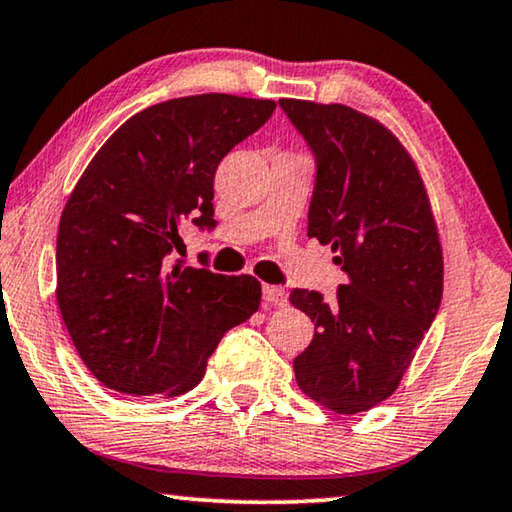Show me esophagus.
Segmentation results:
<instances>
[{"instance_id": "obj_1", "label": "esophagus", "mask_w": 512, "mask_h": 512, "mask_svg": "<svg viewBox=\"0 0 512 512\" xmlns=\"http://www.w3.org/2000/svg\"><path fill=\"white\" fill-rule=\"evenodd\" d=\"M262 299L266 305H278V308H282V305H287V292L276 285H264Z\"/></svg>"}]
</instances>
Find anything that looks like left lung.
I'll list each match as a JSON object with an SVG mask.
<instances>
[{
  "instance_id": "obj_1",
  "label": "left lung",
  "mask_w": 512,
  "mask_h": 512,
  "mask_svg": "<svg viewBox=\"0 0 512 512\" xmlns=\"http://www.w3.org/2000/svg\"><path fill=\"white\" fill-rule=\"evenodd\" d=\"M317 160L308 236L347 273L333 301L294 289L315 338L294 358L296 384L335 414L391 398L437 317L444 255L425 183L384 124L340 103L280 98Z\"/></svg>"
}]
</instances>
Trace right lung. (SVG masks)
Instances as JSON below:
<instances>
[{"label":"right lung","mask_w":512,"mask_h":512,"mask_svg":"<svg viewBox=\"0 0 512 512\" xmlns=\"http://www.w3.org/2000/svg\"><path fill=\"white\" fill-rule=\"evenodd\" d=\"M276 101L183 96L133 114L91 158L59 220L57 303L103 386L181 395L262 301L253 276L172 264L183 223L213 227V177Z\"/></svg>","instance_id":"add662e5"}]
</instances>
